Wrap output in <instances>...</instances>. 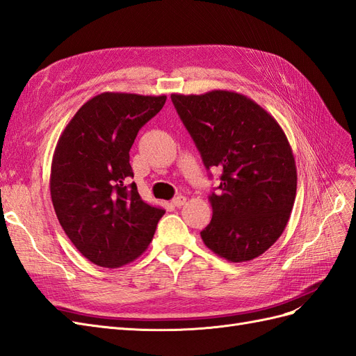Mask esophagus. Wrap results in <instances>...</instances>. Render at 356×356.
Segmentation results:
<instances>
[{
    "label": "esophagus",
    "instance_id": "34e87169",
    "mask_svg": "<svg viewBox=\"0 0 356 356\" xmlns=\"http://www.w3.org/2000/svg\"><path fill=\"white\" fill-rule=\"evenodd\" d=\"M186 202V197L184 195H177L175 200H172V204H175L176 207H181Z\"/></svg>",
    "mask_w": 356,
    "mask_h": 356
}]
</instances>
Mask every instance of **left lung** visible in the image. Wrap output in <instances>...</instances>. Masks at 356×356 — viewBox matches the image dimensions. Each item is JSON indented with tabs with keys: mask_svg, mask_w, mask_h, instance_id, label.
Instances as JSON below:
<instances>
[{
	"mask_svg": "<svg viewBox=\"0 0 356 356\" xmlns=\"http://www.w3.org/2000/svg\"><path fill=\"white\" fill-rule=\"evenodd\" d=\"M171 101L206 168L222 170L202 241L231 262L258 258L282 236L296 201L297 167L285 133L267 110L232 90L171 94Z\"/></svg>",
	"mask_w": 356,
	"mask_h": 356,
	"instance_id": "obj_1",
	"label": "left lung"
}]
</instances>
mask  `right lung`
<instances>
[{
    "label": "right lung",
    "mask_w": 356,
    "mask_h": 356,
    "mask_svg": "<svg viewBox=\"0 0 356 356\" xmlns=\"http://www.w3.org/2000/svg\"><path fill=\"white\" fill-rule=\"evenodd\" d=\"M165 95L103 92L77 110L60 134L50 168V197L67 237L90 262L119 268L154 238L165 210L141 200L129 165L140 128Z\"/></svg>",
    "instance_id": "obj_1"
}]
</instances>
